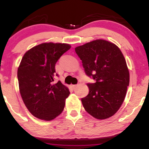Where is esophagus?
I'll list each match as a JSON object with an SVG mask.
<instances>
[{
  "label": "esophagus",
  "instance_id": "obj_1",
  "mask_svg": "<svg viewBox=\"0 0 149 149\" xmlns=\"http://www.w3.org/2000/svg\"><path fill=\"white\" fill-rule=\"evenodd\" d=\"M76 87H77V85H70V87H71L72 89H74Z\"/></svg>",
  "mask_w": 149,
  "mask_h": 149
}]
</instances>
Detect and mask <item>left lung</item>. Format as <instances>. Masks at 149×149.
<instances>
[{"label": "left lung", "mask_w": 149, "mask_h": 149, "mask_svg": "<svg viewBox=\"0 0 149 149\" xmlns=\"http://www.w3.org/2000/svg\"><path fill=\"white\" fill-rule=\"evenodd\" d=\"M88 76L96 81L88 84L89 91L81 99L85 110L98 120L112 116L125 99L130 72L119 47L104 39H97L75 48Z\"/></svg>", "instance_id": "1"}]
</instances>
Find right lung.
Wrapping results in <instances>:
<instances>
[{
    "instance_id": "obj_1",
    "label": "right lung",
    "mask_w": 149,
    "mask_h": 149,
    "mask_svg": "<svg viewBox=\"0 0 149 149\" xmlns=\"http://www.w3.org/2000/svg\"><path fill=\"white\" fill-rule=\"evenodd\" d=\"M70 48L66 43L43 42L27 50L21 60L17 68L20 95L30 113L39 119L52 120L64 110L68 88L60 81L52 82L55 64Z\"/></svg>"
}]
</instances>
